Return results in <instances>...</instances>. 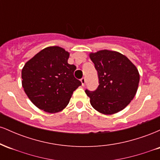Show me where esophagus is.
Returning <instances> with one entry per match:
<instances>
[{"instance_id":"34e87169","label":"esophagus","mask_w":160,"mask_h":160,"mask_svg":"<svg viewBox=\"0 0 160 160\" xmlns=\"http://www.w3.org/2000/svg\"><path fill=\"white\" fill-rule=\"evenodd\" d=\"M80 81L82 82V86H85V83H86V78H82L81 80H80Z\"/></svg>"}]
</instances>
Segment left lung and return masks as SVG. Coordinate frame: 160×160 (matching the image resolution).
<instances>
[{
	"mask_svg": "<svg viewBox=\"0 0 160 160\" xmlns=\"http://www.w3.org/2000/svg\"><path fill=\"white\" fill-rule=\"evenodd\" d=\"M98 73L99 85L94 91L86 89L94 109L104 114H113L124 109L135 97L140 76L126 56L115 51L90 53Z\"/></svg>",
	"mask_w": 160,
	"mask_h": 160,
	"instance_id": "8db88e82",
	"label": "left lung"
}]
</instances>
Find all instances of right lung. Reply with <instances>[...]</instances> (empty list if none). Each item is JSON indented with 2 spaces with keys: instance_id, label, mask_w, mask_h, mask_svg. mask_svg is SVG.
<instances>
[{
  "instance_id": "add662e5",
  "label": "right lung",
  "mask_w": 160,
  "mask_h": 160,
  "mask_svg": "<svg viewBox=\"0 0 160 160\" xmlns=\"http://www.w3.org/2000/svg\"><path fill=\"white\" fill-rule=\"evenodd\" d=\"M69 53L59 47L42 49L22 70L24 91L36 107L57 113L69 103L81 82L74 78V65L68 63Z\"/></svg>"
}]
</instances>
